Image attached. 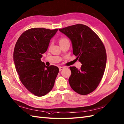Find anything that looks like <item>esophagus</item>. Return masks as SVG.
<instances>
[{
    "label": "esophagus",
    "instance_id": "obj_1",
    "mask_svg": "<svg viewBox=\"0 0 124 124\" xmlns=\"http://www.w3.org/2000/svg\"><path fill=\"white\" fill-rule=\"evenodd\" d=\"M64 68V67H59V71H61Z\"/></svg>",
    "mask_w": 124,
    "mask_h": 124
}]
</instances>
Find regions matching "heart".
<instances>
[{
	"mask_svg": "<svg viewBox=\"0 0 124 124\" xmlns=\"http://www.w3.org/2000/svg\"><path fill=\"white\" fill-rule=\"evenodd\" d=\"M69 42V40L68 39L65 38V37H62L59 40V43H60V45L63 44V43H65V42Z\"/></svg>",
	"mask_w": 124,
	"mask_h": 124,
	"instance_id": "heart-1",
	"label": "heart"
}]
</instances>
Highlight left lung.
Wrapping results in <instances>:
<instances>
[{"label":"left lung","instance_id":"1","mask_svg":"<svg viewBox=\"0 0 124 124\" xmlns=\"http://www.w3.org/2000/svg\"><path fill=\"white\" fill-rule=\"evenodd\" d=\"M59 30L70 39L73 53L82 64L79 70L70 67L69 82L71 88L81 95L92 93L101 81L106 68L104 45L99 36L85 25L76 24Z\"/></svg>","mask_w":124,"mask_h":124}]
</instances>
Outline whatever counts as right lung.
<instances>
[{"mask_svg": "<svg viewBox=\"0 0 124 124\" xmlns=\"http://www.w3.org/2000/svg\"><path fill=\"white\" fill-rule=\"evenodd\" d=\"M57 30L31 28L20 36L14 48V61L19 78L36 96H44L52 89L59 73L56 66L47 67L41 60Z\"/></svg>", "mask_w": 124, "mask_h": 124, "instance_id": "obj_1", "label": "right lung"}]
</instances>
